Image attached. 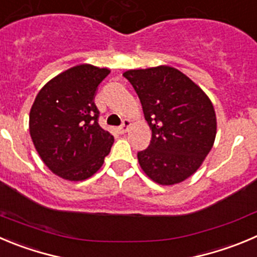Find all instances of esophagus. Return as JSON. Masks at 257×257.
<instances>
[{
	"label": "esophagus",
	"mask_w": 257,
	"mask_h": 257,
	"mask_svg": "<svg viewBox=\"0 0 257 257\" xmlns=\"http://www.w3.org/2000/svg\"><path fill=\"white\" fill-rule=\"evenodd\" d=\"M131 126V121L128 120V119H125V120H123V123H121V125L117 128V132L120 134H124L126 133V131H128V128Z\"/></svg>",
	"instance_id": "esophagus-1"
}]
</instances>
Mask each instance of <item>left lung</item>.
<instances>
[{"instance_id":"1","label":"left lung","mask_w":257,"mask_h":257,"mask_svg":"<svg viewBox=\"0 0 257 257\" xmlns=\"http://www.w3.org/2000/svg\"><path fill=\"white\" fill-rule=\"evenodd\" d=\"M131 82L152 131L148 148L138 162L160 185H174L190 177L213 147L217 119L207 93L179 69L158 66L129 69Z\"/></svg>"}]
</instances>
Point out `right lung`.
Segmentation results:
<instances>
[{
	"label": "right lung",
	"mask_w": 257,
	"mask_h": 257,
	"mask_svg": "<svg viewBox=\"0 0 257 257\" xmlns=\"http://www.w3.org/2000/svg\"><path fill=\"white\" fill-rule=\"evenodd\" d=\"M110 69L80 64L45 83L29 116L35 150L53 174L82 181L100 170L114 137L97 123L93 99Z\"/></svg>",
	"instance_id": "obj_1"
}]
</instances>
